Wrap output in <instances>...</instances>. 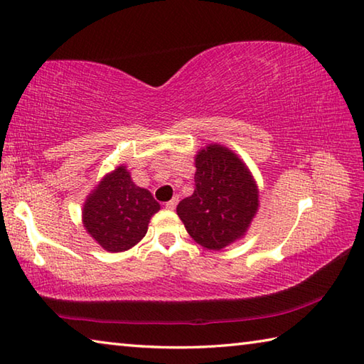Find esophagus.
I'll return each mask as SVG.
<instances>
[{"label":"esophagus","instance_id":"1","mask_svg":"<svg viewBox=\"0 0 364 364\" xmlns=\"http://www.w3.org/2000/svg\"><path fill=\"white\" fill-rule=\"evenodd\" d=\"M176 205H178V197H173V199L165 203V208H167V210H175Z\"/></svg>","mask_w":364,"mask_h":364}]
</instances>
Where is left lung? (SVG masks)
<instances>
[{"label": "left lung", "instance_id": "left-lung-1", "mask_svg": "<svg viewBox=\"0 0 364 364\" xmlns=\"http://www.w3.org/2000/svg\"><path fill=\"white\" fill-rule=\"evenodd\" d=\"M196 189L176 213L193 239L208 250H223L242 239L259 207V191L239 156L208 144L196 156Z\"/></svg>", "mask_w": 364, "mask_h": 364}]
</instances>
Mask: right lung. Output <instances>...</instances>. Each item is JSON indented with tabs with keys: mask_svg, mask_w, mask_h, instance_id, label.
<instances>
[{
	"mask_svg": "<svg viewBox=\"0 0 364 364\" xmlns=\"http://www.w3.org/2000/svg\"><path fill=\"white\" fill-rule=\"evenodd\" d=\"M161 210L148 189L132 181L124 165L105 175L82 208V224L98 245L119 253L148 232L151 216Z\"/></svg>",
	"mask_w": 364,
	"mask_h": 364,
	"instance_id": "obj_1",
	"label": "right lung"
}]
</instances>
